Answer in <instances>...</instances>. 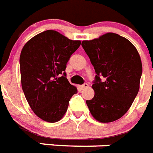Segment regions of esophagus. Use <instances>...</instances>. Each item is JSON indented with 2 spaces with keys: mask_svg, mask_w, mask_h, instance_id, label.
Returning <instances> with one entry per match:
<instances>
[{
  "mask_svg": "<svg viewBox=\"0 0 153 153\" xmlns=\"http://www.w3.org/2000/svg\"><path fill=\"white\" fill-rule=\"evenodd\" d=\"M88 87H89V86H88V84H87V83H84V84H82V86H80V87H81L82 90L86 89V88H87Z\"/></svg>",
  "mask_w": 153,
  "mask_h": 153,
  "instance_id": "34e87169",
  "label": "esophagus"
}]
</instances>
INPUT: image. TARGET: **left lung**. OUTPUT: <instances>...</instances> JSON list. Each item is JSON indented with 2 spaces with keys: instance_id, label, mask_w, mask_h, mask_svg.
<instances>
[{
  "instance_id": "obj_1",
  "label": "left lung",
  "mask_w": 153,
  "mask_h": 153,
  "mask_svg": "<svg viewBox=\"0 0 153 153\" xmlns=\"http://www.w3.org/2000/svg\"><path fill=\"white\" fill-rule=\"evenodd\" d=\"M82 46L96 73L92 85L95 95L86 101L90 112L100 123L117 120L131 108L138 94L140 56L130 41L114 33L82 41Z\"/></svg>"
}]
</instances>
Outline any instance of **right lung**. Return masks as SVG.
<instances>
[{
    "label": "right lung",
    "mask_w": 153,
    "mask_h": 153,
    "mask_svg": "<svg viewBox=\"0 0 153 153\" xmlns=\"http://www.w3.org/2000/svg\"><path fill=\"white\" fill-rule=\"evenodd\" d=\"M80 45L81 41L71 40L55 30H46L30 39L22 48V90L33 111L42 120H60L71 98L77 93L76 87L66 79L65 70Z\"/></svg>",
    "instance_id": "obj_1"
}]
</instances>
